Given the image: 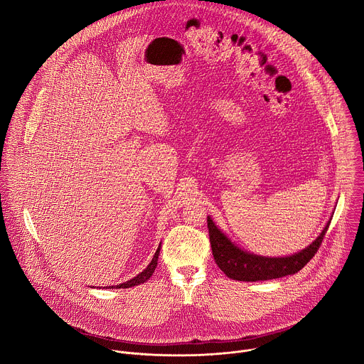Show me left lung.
<instances>
[{
  "label": "left lung",
  "mask_w": 364,
  "mask_h": 364,
  "mask_svg": "<svg viewBox=\"0 0 364 364\" xmlns=\"http://www.w3.org/2000/svg\"><path fill=\"white\" fill-rule=\"evenodd\" d=\"M328 226L330 222L321 235L301 252L284 257H269L253 255L237 247L225 233L220 232V229H218L210 216L207 218V228H209L210 245L216 264L230 279L246 282L277 279L301 271L317 253Z\"/></svg>",
  "instance_id": "1"
}]
</instances>
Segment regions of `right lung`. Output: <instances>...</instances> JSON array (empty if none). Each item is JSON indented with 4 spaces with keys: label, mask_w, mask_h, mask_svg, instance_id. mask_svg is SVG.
Here are the masks:
<instances>
[{
    "label": "right lung",
    "mask_w": 364,
    "mask_h": 364,
    "mask_svg": "<svg viewBox=\"0 0 364 364\" xmlns=\"http://www.w3.org/2000/svg\"><path fill=\"white\" fill-rule=\"evenodd\" d=\"M160 249H161V243H160V246H159V249H157V252H155V255H154V257H152V261L149 262V265L141 272V274H138L136 277H134L132 279H129V281H127V282H124V284H121V285H117V287H111V288H131V287H135V285H139V284H144V282H146L149 278H151V275L154 274V271H155V268H157V262H159V255H160Z\"/></svg>",
    "instance_id": "obj_1"
}]
</instances>
